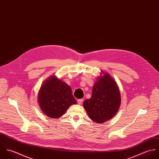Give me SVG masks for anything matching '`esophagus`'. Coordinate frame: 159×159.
<instances>
[{
    "mask_svg": "<svg viewBox=\"0 0 159 159\" xmlns=\"http://www.w3.org/2000/svg\"><path fill=\"white\" fill-rule=\"evenodd\" d=\"M78 103L79 104V105H81L82 104V103H83V99H79V100H78Z\"/></svg>",
    "mask_w": 159,
    "mask_h": 159,
    "instance_id": "obj_1",
    "label": "esophagus"
}]
</instances>
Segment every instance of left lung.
<instances>
[{"label": "left lung", "mask_w": 159, "mask_h": 159, "mask_svg": "<svg viewBox=\"0 0 159 159\" xmlns=\"http://www.w3.org/2000/svg\"><path fill=\"white\" fill-rule=\"evenodd\" d=\"M100 74L93 86L91 98L83 103L89 117L98 124L112 119L121 103L120 90L114 79L104 71Z\"/></svg>", "instance_id": "1"}]
</instances>
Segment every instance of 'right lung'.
I'll use <instances>...</instances> for the list:
<instances>
[{
  "label": "right lung",
  "mask_w": 159,
  "mask_h": 159,
  "mask_svg": "<svg viewBox=\"0 0 159 159\" xmlns=\"http://www.w3.org/2000/svg\"><path fill=\"white\" fill-rule=\"evenodd\" d=\"M37 100L42 111L53 119L61 117L71 105L76 103L71 88L56 75H51L43 83Z\"/></svg>",
  "instance_id": "add662e5"
}]
</instances>
